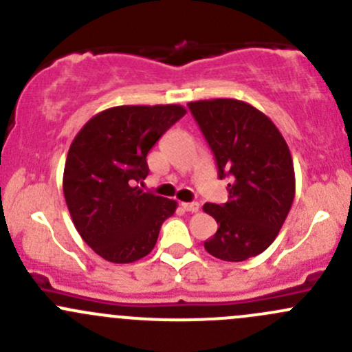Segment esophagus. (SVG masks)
<instances>
[{"instance_id": "esophagus-1", "label": "esophagus", "mask_w": 352, "mask_h": 352, "mask_svg": "<svg viewBox=\"0 0 352 352\" xmlns=\"http://www.w3.org/2000/svg\"><path fill=\"white\" fill-rule=\"evenodd\" d=\"M180 206H182L184 211H187V212H197L199 211L197 202H182Z\"/></svg>"}]
</instances>
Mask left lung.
Returning a JSON list of instances; mask_svg holds the SVG:
<instances>
[{
    "instance_id": "8db88e82",
    "label": "left lung",
    "mask_w": 352,
    "mask_h": 352,
    "mask_svg": "<svg viewBox=\"0 0 352 352\" xmlns=\"http://www.w3.org/2000/svg\"><path fill=\"white\" fill-rule=\"evenodd\" d=\"M187 105L214 153L218 177H232L225 204L202 206L218 223L204 248L221 261H247L274 242L293 204L289 148L276 124L247 102L212 98Z\"/></svg>"
}]
</instances>
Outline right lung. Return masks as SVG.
Segmentation results:
<instances>
[{
  "label": "right lung",
  "mask_w": 352,
  "mask_h": 352,
  "mask_svg": "<svg viewBox=\"0 0 352 352\" xmlns=\"http://www.w3.org/2000/svg\"><path fill=\"white\" fill-rule=\"evenodd\" d=\"M186 107L119 105L98 112L67 151L63 192L74 228L95 254L113 264L146 257L162 223L177 209L173 199L143 192L146 155Z\"/></svg>",
  "instance_id": "add662e5"
}]
</instances>
